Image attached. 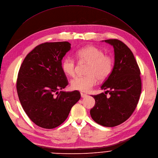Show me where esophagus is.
Wrapping results in <instances>:
<instances>
[{
  "label": "esophagus",
  "mask_w": 158,
  "mask_h": 158,
  "mask_svg": "<svg viewBox=\"0 0 158 158\" xmlns=\"http://www.w3.org/2000/svg\"><path fill=\"white\" fill-rule=\"evenodd\" d=\"M81 97H82V98H85V97H86L88 95H87L86 94H84V93H81Z\"/></svg>",
  "instance_id": "1"
}]
</instances>
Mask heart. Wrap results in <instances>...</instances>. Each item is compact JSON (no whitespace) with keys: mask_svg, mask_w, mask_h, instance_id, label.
Instances as JSON below:
<instances>
[{"mask_svg":"<svg viewBox=\"0 0 158 158\" xmlns=\"http://www.w3.org/2000/svg\"><path fill=\"white\" fill-rule=\"evenodd\" d=\"M80 62L88 63L86 74L84 77H76L70 81L71 88L74 90L88 93L97 84L98 79L104 81L111 74L113 68L111 57L103 55V52L94 46H86L76 53ZM62 71L68 76H74L76 71V63L71 56H66L62 62Z\"/></svg>","mask_w":158,"mask_h":158,"instance_id":"1","label":"heart"}]
</instances>
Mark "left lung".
Instances as JSON below:
<instances>
[{
    "instance_id": "8db88e82",
    "label": "left lung",
    "mask_w": 158,
    "mask_h": 158,
    "mask_svg": "<svg viewBox=\"0 0 158 158\" xmlns=\"http://www.w3.org/2000/svg\"><path fill=\"white\" fill-rule=\"evenodd\" d=\"M114 48V65L101 88L108 93L92 96L95 105L91 109L93 120L112 127L126 121L135 110L141 93L140 70L132 51L118 40H103Z\"/></svg>"
}]
</instances>
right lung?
Listing matches in <instances>:
<instances>
[{"label": "right lung", "mask_w": 158, "mask_h": 158, "mask_svg": "<svg viewBox=\"0 0 158 158\" xmlns=\"http://www.w3.org/2000/svg\"><path fill=\"white\" fill-rule=\"evenodd\" d=\"M70 46L67 41L42 44L26 55L19 69L16 88L20 103L40 127L59 126L81 98L78 91L59 92L68 84L62 60Z\"/></svg>", "instance_id": "right-lung-1"}]
</instances>
